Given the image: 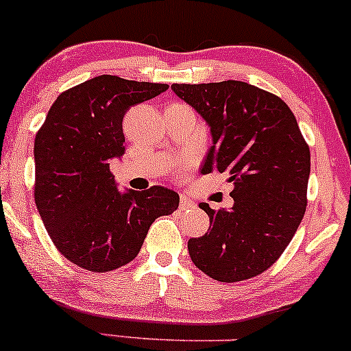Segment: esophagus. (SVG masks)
I'll use <instances>...</instances> for the list:
<instances>
[{"label": "esophagus", "mask_w": 351, "mask_h": 351, "mask_svg": "<svg viewBox=\"0 0 351 351\" xmlns=\"http://www.w3.org/2000/svg\"><path fill=\"white\" fill-rule=\"evenodd\" d=\"M195 206V201H191L186 196H181L180 198V208L181 209H188V208H193Z\"/></svg>", "instance_id": "obj_1"}]
</instances>
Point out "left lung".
I'll return each instance as SVG.
<instances>
[{"label": "left lung", "mask_w": 351, "mask_h": 351, "mask_svg": "<svg viewBox=\"0 0 351 351\" xmlns=\"http://www.w3.org/2000/svg\"><path fill=\"white\" fill-rule=\"evenodd\" d=\"M208 123L213 145L201 173H226L232 206L199 208L204 236L188 241L196 267L219 282L267 271L291 243L307 206L310 150L287 104L241 80L173 84Z\"/></svg>", "instance_id": "1"}]
</instances>
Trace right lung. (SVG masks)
I'll return each instance as SVG.
<instances>
[{
    "label": "right lung",
    "instance_id": "obj_1",
    "mask_svg": "<svg viewBox=\"0 0 351 351\" xmlns=\"http://www.w3.org/2000/svg\"><path fill=\"white\" fill-rule=\"evenodd\" d=\"M167 84L99 75L62 92L34 140V199L58 251L79 267L107 272L134 261L152 223L171 215L178 193L120 191L110 160L125 153L123 115Z\"/></svg>",
    "mask_w": 351,
    "mask_h": 351
}]
</instances>
